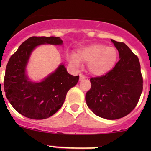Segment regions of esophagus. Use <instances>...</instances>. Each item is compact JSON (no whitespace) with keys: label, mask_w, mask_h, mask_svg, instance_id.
I'll list each match as a JSON object with an SVG mask.
<instances>
[{"label":"esophagus","mask_w":151,"mask_h":151,"mask_svg":"<svg viewBox=\"0 0 151 151\" xmlns=\"http://www.w3.org/2000/svg\"><path fill=\"white\" fill-rule=\"evenodd\" d=\"M85 78H86V77H85L84 74H80V81H82V80H83Z\"/></svg>","instance_id":"esophagus-1"}]
</instances>
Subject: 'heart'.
<instances>
[{"mask_svg":"<svg viewBox=\"0 0 151 151\" xmlns=\"http://www.w3.org/2000/svg\"><path fill=\"white\" fill-rule=\"evenodd\" d=\"M70 63L80 66L81 61L88 62V70L96 75L104 74L113 67L118 58V52L115 47L94 44L84 47L77 51V54L68 55Z\"/></svg>","mask_w":151,"mask_h":151,"instance_id":"heart-1","label":"heart"}]
</instances>
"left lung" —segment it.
Returning <instances> with one entry per match:
<instances>
[{
	"label": "left lung",
	"instance_id": "left-lung-1",
	"mask_svg": "<svg viewBox=\"0 0 151 151\" xmlns=\"http://www.w3.org/2000/svg\"><path fill=\"white\" fill-rule=\"evenodd\" d=\"M120 60L104 75L91 77L85 96L87 105L97 116L115 120L129 115L139 101L143 79L139 58L123 42L111 39Z\"/></svg>",
	"mask_w": 151,
	"mask_h": 151
}]
</instances>
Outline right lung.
I'll list each match as a JSON object with an SVG mask.
<instances>
[{"label": "right lung", "instance_id": "1", "mask_svg": "<svg viewBox=\"0 0 151 151\" xmlns=\"http://www.w3.org/2000/svg\"><path fill=\"white\" fill-rule=\"evenodd\" d=\"M44 44L60 45L63 41L55 36H32L11 56L6 68L4 88L12 106L21 115L31 119L48 118L60 109L68 90L77 85L78 76L68 74L61 64L41 83L29 81L25 67L30 53Z\"/></svg>", "mask_w": 151, "mask_h": 151}]
</instances>
